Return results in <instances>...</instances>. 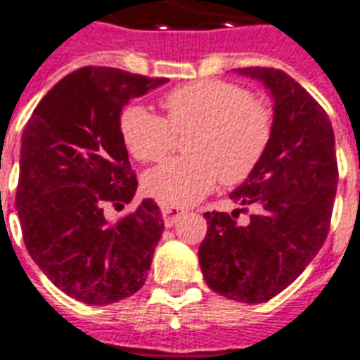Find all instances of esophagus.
I'll list each match as a JSON object with an SVG mask.
<instances>
[{"label":"esophagus","mask_w":360,"mask_h":360,"mask_svg":"<svg viewBox=\"0 0 360 360\" xmlns=\"http://www.w3.org/2000/svg\"><path fill=\"white\" fill-rule=\"evenodd\" d=\"M183 213H185V210H183V207H177V205H162V215H164V223H166V226H174V224L177 223V219H179Z\"/></svg>","instance_id":"esophagus-1"}]
</instances>
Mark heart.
<instances>
[{
	"mask_svg": "<svg viewBox=\"0 0 360 360\" xmlns=\"http://www.w3.org/2000/svg\"><path fill=\"white\" fill-rule=\"evenodd\" d=\"M166 119L139 105L124 109L120 134L139 162L164 160L177 136L186 137L188 156L162 164L147 174L145 191L164 204L198 202L215 186L245 181L268 150L274 117L264 101L236 82L205 79L183 84L162 98Z\"/></svg>",
	"mask_w": 360,
	"mask_h": 360,
	"instance_id": "heart-1",
	"label": "heart"
}]
</instances>
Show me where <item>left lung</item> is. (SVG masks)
<instances>
[{"mask_svg":"<svg viewBox=\"0 0 360 360\" xmlns=\"http://www.w3.org/2000/svg\"><path fill=\"white\" fill-rule=\"evenodd\" d=\"M264 82L274 98V131L266 155L230 198L253 205L249 223L207 211L198 249L211 290L230 300L260 304L287 289L319 253L330 229L338 162L325 109L285 71L240 68Z\"/></svg>","mask_w":360,"mask_h":360,"instance_id":"obj_1","label":"left lung"}]
</instances>
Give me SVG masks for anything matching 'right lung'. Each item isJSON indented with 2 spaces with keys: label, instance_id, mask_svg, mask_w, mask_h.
<instances>
[{
  "label": "right lung",
  "instance_id": "add662e5",
  "mask_svg": "<svg viewBox=\"0 0 360 360\" xmlns=\"http://www.w3.org/2000/svg\"><path fill=\"white\" fill-rule=\"evenodd\" d=\"M164 77L86 65L37 103L22 131L15 205L30 257L65 295L92 306L124 300L147 279L164 230L160 207L143 200L117 223L137 188L120 134L131 98Z\"/></svg>",
  "mask_w": 360,
  "mask_h": 360
}]
</instances>
